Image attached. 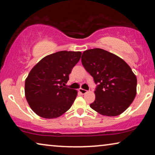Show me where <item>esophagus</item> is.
Wrapping results in <instances>:
<instances>
[{"mask_svg":"<svg viewBox=\"0 0 155 155\" xmlns=\"http://www.w3.org/2000/svg\"><path fill=\"white\" fill-rule=\"evenodd\" d=\"M78 91H79V92L81 93L82 94H85L87 93V90H84V89H82V88H80L79 90H78Z\"/></svg>","mask_w":155,"mask_h":155,"instance_id":"1","label":"esophagus"}]
</instances>
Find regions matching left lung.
<instances>
[{"instance_id":"1","label":"left lung","mask_w":155,"mask_h":155,"mask_svg":"<svg viewBox=\"0 0 155 155\" xmlns=\"http://www.w3.org/2000/svg\"><path fill=\"white\" fill-rule=\"evenodd\" d=\"M81 61L97 85L90 107L100 114L116 116L133 103L137 94V78L124 60L101 48L83 52Z\"/></svg>"}]
</instances>
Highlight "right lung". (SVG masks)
Listing matches in <instances>:
<instances>
[{
	"label": "right lung",
	"mask_w": 155,
	"mask_h": 155,
	"mask_svg": "<svg viewBox=\"0 0 155 155\" xmlns=\"http://www.w3.org/2000/svg\"><path fill=\"white\" fill-rule=\"evenodd\" d=\"M81 54L79 51L57 52L44 57L31 70L25 80V96L39 116L55 118L71 107L77 91L65 85Z\"/></svg>",
	"instance_id": "1"
}]
</instances>
